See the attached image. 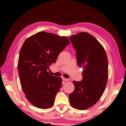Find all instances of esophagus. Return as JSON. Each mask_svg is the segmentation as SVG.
<instances>
[{
	"mask_svg": "<svg viewBox=\"0 0 126 126\" xmlns=\"http://www.w3.org/2000/svg\"><path fill=\"white\" fill-rule=\"evenodd\" d=\"M62 80L63 81H65V82H68V81H69V79H68L65 78H62Z\"/></svg>",
	"mask_w": 126,
	"mask_h": 126,
	"instance_id": "34e87169",
	"label": "esophagus"
}]
</instances>
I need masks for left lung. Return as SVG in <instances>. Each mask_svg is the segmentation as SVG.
<instances>
[{"label":"left lung","mask_w":126,"mask_h":126,"mask_svg":"<svg viewBox=\"0 0 126 126\" xmlns=\"http://www.w3.org/2000/svg\"><path fill=\"white\" fill-rule=\"evenodd\" d=\"M76 50L78 65L83 68V79L73 81V92L69 94L71 105L77 110L91 107L101 98L108 77V62L103 46L93 35L81 32L69 38Z\"/></svg>","instance_id":"1"}]
</instances>
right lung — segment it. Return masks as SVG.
<instances>
[{"mask_svg":"<svg viewBox=\"0 0 126 126\" xmlns=\"http://www.w3.org/2000/svg\"><path fill=\"white\" fill-rule=\"evenodd\" d=\"M69 43L66 37L40 32L23 43L19 55L18 74L25 97L36 107L48 109L54 104L62 79L48 71Z\"/></svg>","mask_w":126,"mask_h":126,"instance_id":"right-lung-1","label":"right lung"}]
</instances>
